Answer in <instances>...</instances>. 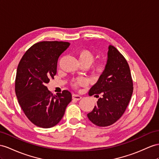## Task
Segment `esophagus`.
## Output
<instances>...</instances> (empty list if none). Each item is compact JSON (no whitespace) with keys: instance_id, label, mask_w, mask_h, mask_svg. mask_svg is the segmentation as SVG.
Wrapping results in <instances>:
<instances>
[{"instance_id":"1","label":"esophagus","mask_w":159,"mask_h":159,"mask_svg":"<svg viewBox=\"0 0 159 159\" xmlns=\"http://www.w3.org/2000/svg\"><path fill=\"white\" fill-rule=\"evenodd\" d=\"M72 98L73 100H76V101H79L80 100L82 97H81L80 95H76V94H73L72 95Z\"/></svg>"}]
</instances>
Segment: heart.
I'll list each match as a JSON object with an SVG mask.
<instances>
[{"label": "heart", "mask_w": 159, "mask_h": 159, "mask_svg": "<svg viewBox=\"0 0 159 159\" xmlns=\"http://www.w3.org/2000/svg\"><path fill=\"white\" fill-rule=\"evenodd\" d=\"M94 55L93 53L88 50H83L79 53V59L80 64L87 65V66H90V65L94 61ZM105 68V64L103 62H99L95 66V69L97 72H101ZM86 83L85 80L83 79H78L74 81L73 84L75 87L79 86L80 84H83Z\"/></svg>", "instance_id": "b5f03b06"}]
</instances>
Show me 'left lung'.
Wrapping results in <instances>:
<instances>
[{
  "label": "left lung",
  "mask_w": 159,
  "mask_h": 159,
  "mask_svg": "<svg viewBox=\"0 0 159 159\" xmlns=\"http://www.w3.org/2000/svg\"><path fill=\"white\" fill-rule=\"evenodd\" d=\"M107 60L102 74L91 88L89 96H101L88 118L97 126L114 124L124 114L132 97L133 82L129 65L114 47H108Z\"/></svg>",
  "instance_id": "8db88e82"
}]
</instances>
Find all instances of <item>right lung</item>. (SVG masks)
Wrapping results in <instances>:
<instances>
[{
  "mask_svg": "<svg viewBox=\"0 0 159 159\" xmlns=\"http://www.w3.org/2000/svg\"><path fill=\"white\" fill-rule=\"evenodd\" d=\"M70 45L57 41L37 43L25 53L19 63L16 95L27 118L38 127L50 128L58 124L72 100L68 91L54 95L46 86L56 74L60 56Z\"/></svg>",
  "mask_w": 159,
  "mask_h": 159,
  "instance_id": "obj_1",
  "label": "right lung"
}]
</instances>
